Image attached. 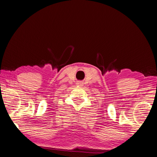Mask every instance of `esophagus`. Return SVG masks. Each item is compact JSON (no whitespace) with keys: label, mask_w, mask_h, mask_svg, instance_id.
Masks as SVG:
<instances>
[{"label":"esophagus","mask_w":157,"mask_h":157,"mask_svg":"<svg viewBox=\"0 0 157 157\" xmlns=\"http://www.w3.org/2000/svg\"><path fill=\"white\" fill-rule=\"evenodd\" d=\"M78 85H79V86H82V83L81 82H78Z\"/></svg>","instance_id":"34e87169"}]
</instances>
